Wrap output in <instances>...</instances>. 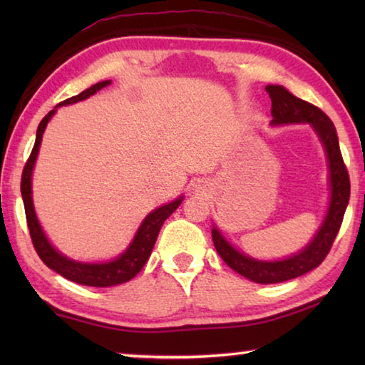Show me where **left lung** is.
Here are the masks:
<instances>
[{
	"label": "left lung",
	"instance_id": "obj_1",
	"mask_svg": "<svg viewBox=\"0 0 365 365\" xmlns=\"http://www.w3.org/2000/svg\"><path fill=\"white\" fill-rule=\"evenodd\" d=\"M272 100V120L270 125H289V123H309L322 143L327 163H329V182H330V201L327 214L306 248L277 261H261L238 251L222 235L217 227H212V242L219 256L224 259L228 267L245 279L256 283H280L296 279L319 267L329 255L333 242H335L343 215L349 202V175L343 163L341 151L336 137V128L324 110L299 100L282 85L265 86Z\"/></svg>",
	"mask_w": 365,
	"mask_h": 365
}]
</instances>
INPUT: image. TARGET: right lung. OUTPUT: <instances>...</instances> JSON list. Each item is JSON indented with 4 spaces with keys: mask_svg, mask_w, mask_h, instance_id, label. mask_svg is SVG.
I'll return each instance as SVG.
<instances>
[{
    "mask_svg": "<svg viewBox=\"0 0 365 365\" xmlns=\"http://www.w3.org/2000/svg\"><path fill=\"white\" fill-rule=\"evenodd\" d=\"M108 85H110V80H103V82L91 85L90 88L83 90L82 93H78L76 96L69 98V100L59 103L56 108L49 110V113L43 117V120L38 125V130H36L34 150L30 153V158L27 160L26 168H24L22 180H21V193L24 200V207H26L29 232H30V237H32L34 248L36 252H38L41 261L46 264V267L58 272L59 275L66 277L67 280L80 283V285H85V287H98V288L120 285V283L132 280L133 277L143 269V265L151 256V251L154 248V243H156L158 240L160 227H163L165 219H168L183 201V196H178L177 200L168 202V205L159 206L148 214L143 219V222L140 224L130 245L127 246V250L117 257L110 259V261H104V262L76 261V259L64 256L63 252H59L51 243H49L48 237L40 225L38 217H36V212L34 207V197H32V175H34L36 158H38L43 133H45L48 122L51 120V117L54 114H56L58 108L69 106V104L83 101L86 98L95 95L96 91H100Z\"/></svg>",
    "mask_w": 365,
    "mask_h": 365,
    "instance_id": "1",
    "label": "right lung"
}]
</instances>
